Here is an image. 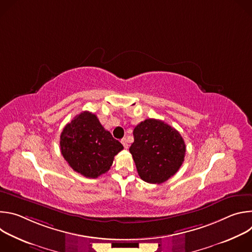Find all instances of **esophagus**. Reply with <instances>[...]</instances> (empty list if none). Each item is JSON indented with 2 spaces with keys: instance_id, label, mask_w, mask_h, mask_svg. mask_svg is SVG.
<instances>
[{
  "instance_id": "1",
  "label": "esophagus",
  "mask_w": 252,
  "mask_h": 252,
  "mask_svg": "<svg viewBox=\"0 0 252 252\" xmlns=\"http://www.w3.org/2000/svg\"><path fill=\"white\" fill-rule=\"evenodd\" d=\"M121 141H122V143H123V146H124V148H125V149H127V148H128V145H127V139H126V138H123Z\"/></svg>"
}]
</instances>
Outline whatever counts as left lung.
Listing matches in <instances>:
<instances>
[{
	"label": "left lung",
	"mask_w": 252,
	"mask_h": 252,
	"mask_svg": "<svg viewBox=\"0 0 252 252\" xmlns=\"http://www.w3.org/2000/svg\"><path fill=\"white\" fill-rule=\"evenodd\" d=\"M129 152L138 175L149 184H162L182 166L186 143L175 128L162 121L148 119L133 129Z\"/></svg>",
	"instance_id": "1"
}]
</instances>
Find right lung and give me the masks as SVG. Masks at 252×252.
Instances as JSON below:
<instances>
[{"label": "right lung", "mask_w": 252, "mask_h": 252, "mask_svg": "<svg viewBox=\"0 0 252 252\" xmlns=\"http://www.w3.org/2000/svg\"><path fill=\"white\" fill-rule=\"evenodd\" d=\"M61 153L68 165L86 177L105 173L124 147L100 125L95 115L83 112L61 133Z\"/></svg>", "instance_id": "add662e5"}]
</instances>
